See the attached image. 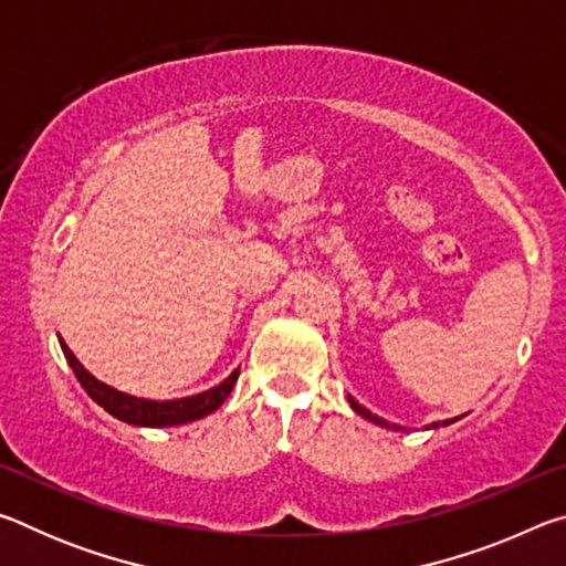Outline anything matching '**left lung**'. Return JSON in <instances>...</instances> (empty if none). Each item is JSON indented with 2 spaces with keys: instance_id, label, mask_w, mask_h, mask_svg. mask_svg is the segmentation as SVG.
<instances>
[{
  "instance_id": "8db88e82",
  "label": "left lung",
  "mask_w": 566,
  "mask_h": 566,
  "mask_svg": "<svg viewBox=\"0 0 566 566\" xmlns=\"http://www.w3.org/2000/svg\"><path fill=\"white\" fill-rule=\"evenodd\" d=\"M349 405H352V409H354V411H357V415H361L364 419L375 421V424H379V427H387V429H401V432H405V427L389 424V421H387V419H381V417H377V415H371V411H369V409H364V407L359 405V401H357V399H354V397H349ZM452 421H454V419H452ZM452 421H439V424H442V427H447V424H452ZM439 424H437V421H434V427H439Z\"/></svg>"
}]
</instances>
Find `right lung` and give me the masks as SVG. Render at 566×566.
Masks as SVG:
<instances>
[{
    "label": "right lung",
    "mask_w": 566,
    "mask_h": 566,
    "mask_svg": "<svg viewBox=\"0 0 566 566\" xmlns=\"http://www.w3.org/2000/svg\"><path fill=\"white\" fill-rule=\"evenodd\" d=\"M60 344L66 361H70V367L74 371V377L80 379L84 391H87L99 407L107 409L112 417L127 421V424H134V427H175V424H187V421L212 415L214 409L224 405V399L229 397V391L234 389L237 377H239V369H234L222 385H217L195 397L171 399V401L139 399V397H132V395H124V391L112 389L99 379H94L90 371L82 367L80 359L74 357L72 349L66 347L64 339H60Z\"/></svg>",
    "instance_id": "obj_1"
}]
</instances>
